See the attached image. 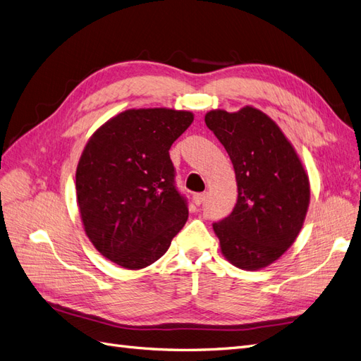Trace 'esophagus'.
Wrapping results in <instances>:
<instances>
[{
    "label": "esophagus",
    "mask_w": 361,
    "mask_h": 361,
    "mask_svg": "<svg viewBox=\"0 0 361 361\" xmlns=\"http://www.w3.org/2000/svg\"><path fill=\"white\" fill-rule=\"evenodd\" d=\"M206 197H207V194H206V192H197V194H194L192 200H194V203H195V204L200 206V204H203V203H204Z\"/></svg>",
    "instance_id": "esophagus-1"
}]
</instances>
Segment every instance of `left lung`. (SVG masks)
I'll use <instances>...</instances> for the list:
<instances>
[{
  "instance_id": "1",
  "label": "left lung",
  "mask_w": 361,
  "mask_h": 361,
  "mask_svg": "<svg viewBox=\"0 0 361 361\" xmlns=\"http://www.w3.org/2000/svg\"><path fill=\"white\" fill-rule=\"evenodd\" d=\"M204 123L233 164L238 200L212 227L223 255L241 269L277 260L298 236L310 200L309 178L286 137L256 108L209 111Z\"/></svg>"
}]
</instances>
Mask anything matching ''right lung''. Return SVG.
I'll return each instance as SVG.
<instances>
[{"instance_id": "obj_1", "label": "right lung", "mask_w": 361, "mask_h": 361, "mask_svg": "<svg viewBox=\"0 0 361 361\" xmlns=\"http://www.w3.org/2000/svg\"><path fill=\"white\" fill-rule=\"evenodd\" d=\"M190 111L147 108L113 117L93 134L76 169V197L87 236L114 264L140 269L169 250L188 220L169 150Z\"/></svg>"}]
</instances>
